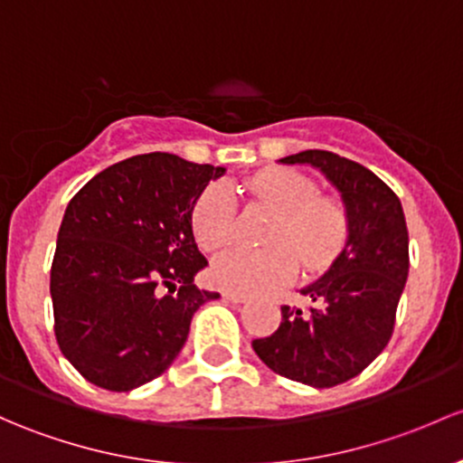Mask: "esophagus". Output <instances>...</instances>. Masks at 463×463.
<instances>
[{
  "mask_svg": "<svg viewBox=\"0 0 463 463\" xmlns=\"http://www.w3.org/2000/svg\"><path fill=\"white\" fill-rule=\"evenodd\" d=\"M222 297H223V299L232 301V304H244V301H246V295L235 293V290H223Z\"/></svg>",
  "mask_w": 463,
  "mask_h": 463,
  "instance_id": "34e87169",
  "label": "esophagus"
}]
</instances>
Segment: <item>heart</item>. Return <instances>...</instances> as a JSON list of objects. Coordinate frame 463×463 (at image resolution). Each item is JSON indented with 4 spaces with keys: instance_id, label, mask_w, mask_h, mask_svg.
Returning <instances> with one entry per match:
<instances>
[{
    "instance_id": "obj_1",
    "label": "heart",
    "mask_w": 463,
    "mask_h": 463,
    "mask_svg": "<svg viewBox=\"0 0 463 463\" xmlns=\"http://www.w3.org/2000/svg\"><path fill=\"white\" fill-rule=\"evenodd\" d=\"M252 199L277 211L266 250L235 246L219 252L211 279L219 288L241 295L264 293L288 284L297 260L308 272L328 269L350 240L346 203L319 194V184L299 170L270 166L248 179ZM191 231L202 250L226 246L237 231V202L226 184H211L194 199Z\"/></svg>"
}]
</instances>
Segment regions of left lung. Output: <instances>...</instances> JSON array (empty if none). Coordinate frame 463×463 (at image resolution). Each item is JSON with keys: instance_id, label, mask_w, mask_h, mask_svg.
<instances>
[{"instance_id": "1", "label": "left lung", "mask_w": 463, "mask_h": 463, "mask_svg": "<svg viewBox=\"0 0 463 463\" xmlns=\"http://www.w3.org/2000/svg\"><path fill=\"white\" fill-rule=\"evenodd\" d=\"M319 168L342 193L350 240L328 272L301 288L313 306H281L270 337L252 339L257 357L293 382L333 388L357 377L386 348L408 277V228L402 202L357 162L304 150L279 159Z\"/></svg>"}]
</instances>
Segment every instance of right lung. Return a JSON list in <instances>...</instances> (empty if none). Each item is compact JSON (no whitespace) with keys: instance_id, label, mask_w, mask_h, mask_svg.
Masks as SVG:
<instances>
[{"instance_id":"1","label":"right lung","mask_w":463,"mask_h":463,"mask_svg":"<svg viewBox=\"0 0 463 463\" xmlns=\"http://www.w3.org/2000/svg\"><path fill=\"white\" fill-rule=\"evenodd\" d=\"M222 166L170 153L135 155L68 202L51 266L55 339L86 382L126 392L159 377L219 293L199 290L208 266L191 211Z\"/></svg>"}]
</instances>
